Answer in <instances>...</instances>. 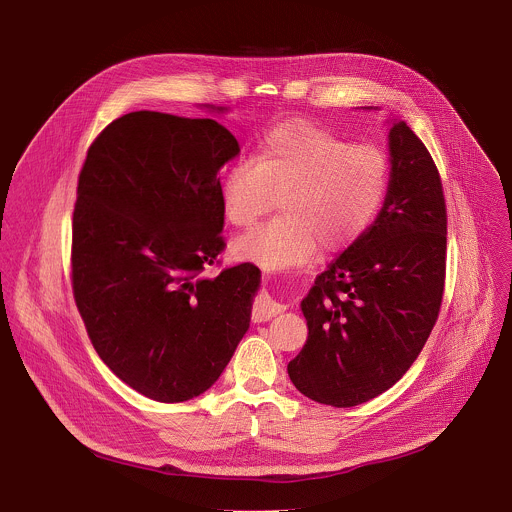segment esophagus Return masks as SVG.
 Wrapping results in <instances>:
<instances>
[{
    "instance_id": "obj_1",
    "label": "esophagus",
    "mask_w": 512,
    "mask_h": 512,
    "mask_svg": "<svg viewBox=\"0 0 512 512\" xmlns=\"http://www.w3.org/2000/svg\"><path fill=\"white\" fill-rule=\"evenodd\" d=\"M285 308L275 302L269 294H261L257 300H255V308H253V320L255 322H267L271 318H275L277 314H281Z\"/></svg>"
}]
</instances>
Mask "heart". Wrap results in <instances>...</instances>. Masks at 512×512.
<instances>
[{
  "label": "heart",
  "mask_w": 512,
  "mask_h": 512,
  "mask_svg": "<svg viewBox=\"0 0 512 512\" xmlns=\"http://www.w3.org/2000/svg\"><path fill=\"white\" fill-rule=\"evenodd\" d=\"M391 182L389 156L306 119H285L261 133L255 158H239L221 180L235 227H251L281 196L283 214L239 237L233 253L267 269L300 265L322 245L354 243L379 216Z\"/></svg>",
  "instance_id": "b5f03b06"
}]
</instances>
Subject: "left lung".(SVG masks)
Returning <instances> with one entry per match:
<instances>
[{
	"instance_id": "1",
	"label": "left lung",
	"mask_w": 512,
	"mask_h": 512,
	"mask_svg": "<svg viewBox=\"0 0 512 512\" xmlns=\"http://www.w3.org/2000/svg\"><path fill=\"white\" fill-rule=\"evenodd\" d=\"M391 182L375 223L302 300L308 340L287 375L312 401L354 407L391 389L440 314L448 214L429 152L405 121L389 129Z\"/></svg>"
}]
</instances>
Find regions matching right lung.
Listing matches in <instances>:
<instances>
[{
  "instance_id": "right-lung-1",
  "label": "right lung",
  "mask_w": 512,
  "mask_h": 512,
  "mask_svg": "<svg viewBox=\"0 0 512 512\" xmlns=\"http://www.w3.org/2000/svg\"><path fill=\"white\" fill-rule=\"evenodd\" d=\"M239 152L214 119L133 111L99 133L79 176L77 308L107 367L160 403L210 389L249 330L261 271L202 275L225 249L216 174Z\"/></svg>"
}]
</instances>
